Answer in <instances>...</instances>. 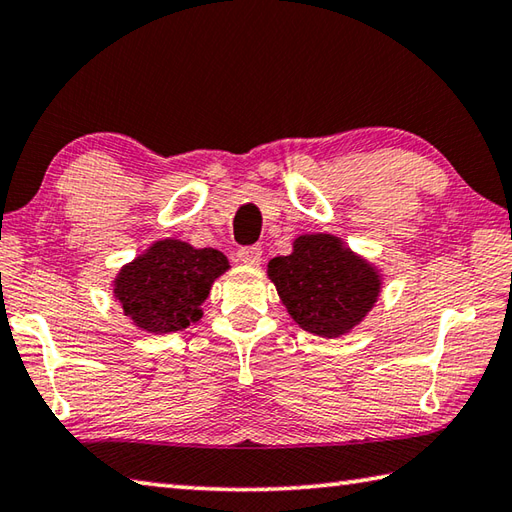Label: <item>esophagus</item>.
<instances>
[{"label": "esophagus", "mask_w": 512, "mask_h": 512, "mask_svg": "<svg viewBox=\"0 0 512 512\" xmlns=\"http://www.w3.org/2000/svg\"><path fill=\"white\" fill-rule=\"evenodd\" d=\"M239 262L246 264V266H257L259 262H262V248L259 246H244L239 248Z\"/></svg>", "instance_id": "obj_1"}]
</instances>
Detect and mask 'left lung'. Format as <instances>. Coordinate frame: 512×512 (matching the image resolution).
<instances>
[{"label":"left lung","instance_id":"obj_1","mask_svg":"<svg viewBox=\"0 0 512 512\" xmlns=\"http://www.w3.org/2000/svg\"><path fill=\"white\" fill-rule=\"evenodd\" d=\"M268 277L288 315L322 338H340L358 327L383 286L374 264L327 232L297 237L291 255L268 262Z\"/></svg>","mask_w":512,"mask_h":512}]
</instances>
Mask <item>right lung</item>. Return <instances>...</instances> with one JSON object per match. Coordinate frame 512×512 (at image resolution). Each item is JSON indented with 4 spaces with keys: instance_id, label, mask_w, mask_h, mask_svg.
<instances>
[{
    "instance_id": "obj_1",
    "label": "right lung",
    "mask_w": 512,
    "mask_h": 512,
    "mask_svg": "<svg viewBox=\"0 0 512 512\" xmlns=\"http://www.w3.org/2000/svg\"><path fill=\"white\" fill-rule=\"evenodd\" d=\"M228 268L221 250L161 239L120 268L114 297L138 329L159 336L181 331L201 320L212 282Z\"/></svg>"
}]
</instances>
